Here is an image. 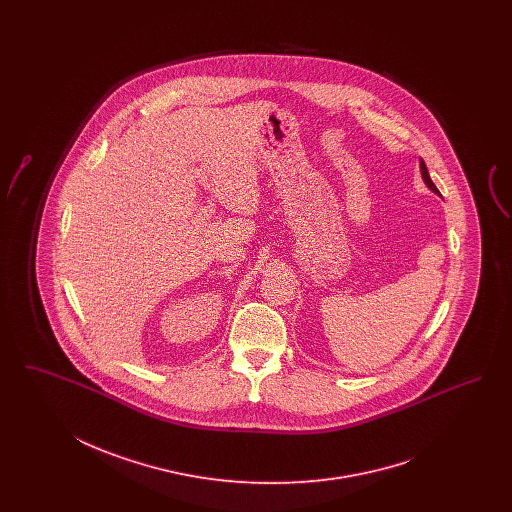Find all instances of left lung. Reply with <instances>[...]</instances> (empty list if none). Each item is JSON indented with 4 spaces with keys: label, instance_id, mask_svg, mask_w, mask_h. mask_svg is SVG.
<instances>
[{
    "label": "left lung",
    "instance_id": "obj_1",
    "mask_svg": "<svg viewBox=\"0 0 512 512\" xmlns=\"http://www.w3.org/2000/svg\"><path fill=\"white\" fill-rule=\"evenodd\" d=\"M420 174H422V180H424V184L428 186V189L434 191L435 195H441L439 189H437L434 182H432V178H430V174H428V169H426V163H424L422 159H420Z\"/></svg>",
    "mask_w": 512,
    "mask_h": 512
}]
</instances>
